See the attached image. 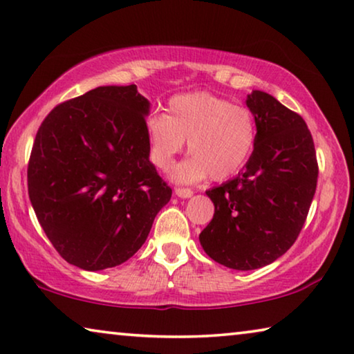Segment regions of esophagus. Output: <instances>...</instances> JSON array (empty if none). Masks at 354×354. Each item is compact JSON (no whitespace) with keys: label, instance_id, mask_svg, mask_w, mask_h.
Instances as JSON below:
<instances>
[{"label":"esophagus","instance_id":"obj_1","mask_svg":"<svg viewBox=\"0 0 354 354\" xmlns=\"http://www.w3.org/2000/svg\"><path fill=\"white\" fill-rule=\"evenodd\" d=\"M175 194L178 195L179 198H190L194 195V190L190 189H184V187H176L175 189Z\"/></svg>","mask_w":354,"mask_h":354}]
</instances>
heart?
Listing matches in <instances>:
<instances>
[{
  "instance_id": "obj_1",
  "label": "heart",
  "mask_w": 354,
  "mask_h": 354,
  "mask_svg": "<svg viewBox=\"0 0 354 354\" xmlns=\"http://www.w3.org/2000/svg\"><path fill=\"white\" fill-rule=\"evenodd\" d=\"M149 159L157 168L170 167L187 140L190 156L173 168L178 183H198L211 175L222 181L236 175L257 145V121L249 109L216 94H178L167 115H151L145 126Z\"/></svg>"
}]
</instances>
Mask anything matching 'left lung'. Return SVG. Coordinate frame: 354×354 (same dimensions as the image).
Segmentation results:
<instances>
[{
  "instance_id": "obj_1",
  "label": "left lung",
  "mask_w": 354,
  "mask_h": 354,
  "mask_svg": "<svg viewBox=\"0 0 354 354\" xmlns=\"http://www.w3.org/2000/svg\"><path fill=\"white\" fill-rule=\"evenodd\" d=\"M245 104L257 121L255 149L243 173L206 190L214 216L200 233L206 254L238 271L271 265L293 245L318 178L306 121L258 89Z\"/></svg>"
}]
</instances>
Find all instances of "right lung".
Segmentation results:
<instances>
[{"label": "right lung", "instance_id": "add662e5", "mask_svg": "<svg viewBox=\"0 0 354 354\" xmlns=\"http://www.w3.org/2000/svg\"><path fill=\"white\" fill-rule=\"evenodd\" d=\"M149 100L136 85L99 86L50 111L36 133L28 194L67 263L100 271L147 241L171 189L149 162Z\"/></svg>", "mask_w": 354, "mask_h": 354}]
</instances>
